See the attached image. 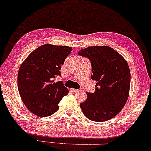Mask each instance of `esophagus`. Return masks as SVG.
<instances>
[{"mask_svg":"<svg viewBox=\"0 0 151 151\" xmlns=\"http://www.w3.org/2000/svg\"><path fill=\"white\" fill-rule=\"evenodd\" d=\"M71 91H72L73 93H77V92H78V91H79V90L75 89V88H71Z\"/></svg>","mask_w":151,"mask_h":151,"instance_id":"obj_1","label":"esophagus"}]
</instances>
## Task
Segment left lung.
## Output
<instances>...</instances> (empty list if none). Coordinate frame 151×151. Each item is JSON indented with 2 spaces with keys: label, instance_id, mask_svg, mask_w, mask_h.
<instances>
[{
  "label": "left lung",
  "instance_id": "8db88e82",
  "mask_svg": "<svg viewBox=\"0 0 151 151\" xmlns=\"http://www.w3.org/2000/svg\"><path fill=\"white\" fill-rule=\"evenodd\" d=\"M79 56L91 60L95 91L87 93L80 104L86 118L103 122L114 118L125 106L130 87V71L125 58L108 46H95L81 49Z\"/></svg>",
  "mask_w": 151,
  "mask_h": 151
}]
</instances>
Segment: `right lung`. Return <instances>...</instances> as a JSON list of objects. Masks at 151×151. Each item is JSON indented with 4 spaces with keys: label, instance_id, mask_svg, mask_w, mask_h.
Instances as JSON below:
<instances>
[{
    "label": "right lung",
    "instance_id": "right-lung-1",
    "mask_svg": "<svg viewBox=\"0 0 151 151\" xmlns=\"http://www.w3.org/2000/svg\"><path fill=\"white\" fill-rule=\"evenodd\" d=\"M72 50L68 46L42 45L26 58L18 72V89L25 106L38 116H48L56 112L58 103L68 94L59 81H54L65 58Z\"/></svg>",
    "mask_w": 151,
    "mask_h": 151
}]
</instances>
